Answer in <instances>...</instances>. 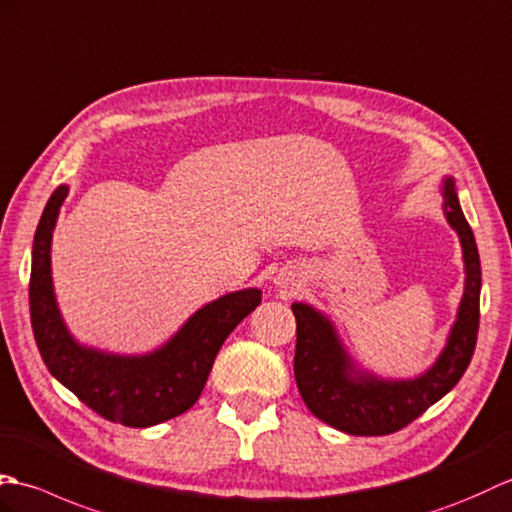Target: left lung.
Wrapping results in <instances>:
<instances>
[{
	"label": "left lung",
	"instance_id": "left-lung-1",
	"mask_svg": "<svg viewBox=\"0 0 512 512\" xmlns=\"http://www.w3.org/2000/svg\"><path fill=\"white\" fill-rule=\"evenodd\" d=\"M442 195L445 217L460 236L467 282L449 342L425 374L410 381H383L372 374L357 372L339 344L333 324L309 304H291L298 324L293 359L295 383L306 407L324 423L346 434H394L440 401L469 368L480 326V254L451 177L445 179Z\"/></svg>",
	"mask_w": 512,
	"mask_h": 512
}]
</instances>
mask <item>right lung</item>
<instances>
[{
  "mask_svg": "<svg viewBox=\"0 0 512 512\" xmlns=\"http://www.w3.org/2000/svg\"><path fill=\"white\" fill-rule=\"evenodd\" d=\"M65 197L67 186L52 192L32 245L30 320L43 363L78 401L111 423L151 427L184 414L201 396L227 335L260 304V291L227 293L206 304L151 355L120 357L85 348L61 320L50 274L52 230Z\"/></svg>",
  "mask_w": 512,
  "mask_h": 512,
  "instance_id": "obj_1",
  "label": "right lung"
}]
</instances>
